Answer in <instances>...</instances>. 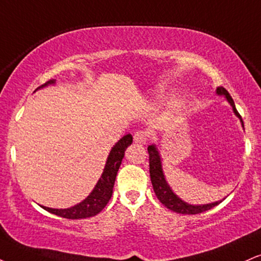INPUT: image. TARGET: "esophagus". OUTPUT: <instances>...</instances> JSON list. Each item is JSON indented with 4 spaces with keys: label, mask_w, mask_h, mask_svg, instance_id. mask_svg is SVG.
<instances>
[{
    "label": "esophagus",
    "mask_w": 261,
    "mask_h": 261,
    "mask_svg": "<svg viewBox=\"0 0 261 261\" xmlns=\"http://www.w3.org/2000/svg\"><path fill=\"white\" fill-rule=\"evenodd\" d=\"M149 135L147 131L144 130H137L136 133L134 134V142L136 144H146L147 141H148Z\"/></svg>",
    "instance_id": "1"
}]
</instances>
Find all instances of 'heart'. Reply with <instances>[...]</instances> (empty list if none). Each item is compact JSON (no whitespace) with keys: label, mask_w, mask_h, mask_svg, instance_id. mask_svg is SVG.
<instances>
[{"label":"heart","mask_w":261,"mask_h":261,"mask_svg":"<svg viewBox=\"0 0 261 261\" xmlns=\"http://www.w3.org/2000/svg\"><path fill=\"white\" fill-rule=\"evenodd\" d=\"M163 98H164V95L162 93V95H159V99H163Z\"/></svg>","instance_id":"obj_1"}]
</instances>
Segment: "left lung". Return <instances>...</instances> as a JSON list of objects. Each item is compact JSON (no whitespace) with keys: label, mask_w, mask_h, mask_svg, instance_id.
<instances>
[{"label":"left lung","mask_w":261,"mask_h":261,"mask_svg":"<svg viewBox=\"0 0 261 261\" xmlns=\"http://www.w3.org/2000/svg\"><path fill=\"white\" fill-rule=\"evenodd\" d=\"M216 92L218 95H224L226 98H227L228 103L233 108L234 114L237 115L238 118L241 119L242 117L240 113L237 112L236 107H234V102L230 96V93L227 92V90L224 89V87H218L216 89ZM242 125H243V121H242ZM148 154H149V175H150V181H152L153 190H154L156 198L161 200L162 204H164L168 209L172 210V212L178 213V214H199V213L205 212V210H209L214 208L215 205H218L220 202L210 203V204H203V205H191V204L185 203L184 200H181L175 194L169 187V185L166 184L164 174H163L162 169V162L161 156H159L158 150H156L155 146H149L148 147Z\"/></svg>","instance_id":"1"}]
</instances>
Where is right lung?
<instances>
[{"label":"right lung","mask_w":261,"mask_h":261,"mask_svg":"<svg viewBox=\"0 0 261 261\" xmlns=\"http://www.w3.org/2000/svg\"><path fill=\"white\" fill-rule=\"evenodd\" d=\"M48 84H55V80H51ZM47 84H45V86ZM131 143H133V136L127 134L124 137H121L117 144L113 147L108 159H107L102 176L86 199L68 209H52L46 208V206H42V208L52 213V214L61 216V218L71 219V220L91 218V216H95L99 212H102L112 197L115 177H117L119 166H120L122 158H124L125 149Z\"/></svg>","instance_id":"right-lung-1"}]
</instances>
